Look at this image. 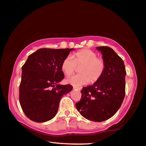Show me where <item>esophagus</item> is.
Instances as JSON below:
<instances>
[{"label": "esophagus", "mask_w": 146, "mask_h": 146, "mask_svg": "<svg viewBox=\"0 0 146 146\" xmlns=\"http://www.w3.org/2000/svg\"><path fill=\"white\" fill-rule=\"evenodd\" d=\"M73 89H76V90H81V88H79V87H75V86L73 87Z\"/></svg>", "instance_id": "34e87169"}]
</instances>
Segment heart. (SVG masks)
Returning <instances> with one entry per match:
<instances>
[{
    "instance_id": "obj_1",
    "label": "heart",
    "mask_w": 146,
    "mask_h": 146,
    "mask_svg": "<svg viewBox=\"0 0 146 146\" xmlns=\"http://www.w3.org/2000/svg\"><path fill=\"white\" fill-rule=\"evenodd\" d=\"M80 74L71 76L66 82L73 86L78 87L88 84L90 82H98L105 73L106 63L104 58L98 56L93 50L81 49L76 52L72 56L65 58L61 64V70L64 75L69 76L73 74L77 67Z\"/></svg>"
}]
</instances>
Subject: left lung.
<instances>
[{"label":"left lung","mask_w":146,"mask_h":146,"mask_svg":"<svg viewBox=\"0 0 146 146\" xmlns=\"http://www.w3.org/2000/svg\"><path fill=\"white\" fill-rule=\"evenodd\" d=\"M97 49L106 61L105 71L98 82L82 88L81 99L75 105L85 118L99 122L114 115L123 103L126 71L123 61L112 48L102 46Z\"/></svg>","instance_id":"left-lung-1"}]
</instances>
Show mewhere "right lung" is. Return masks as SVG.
<instances>
[{
    "mask_svg": "<svg viewBox=\"0 0 146 146\" xmlns=\"http://www.w3.org/2000/svg\"><path fill=\"white\" fill-rule=\"evenodd\" d=\"M73 48H43L29 55L22 67L19 102L25 114L36 122L52 119L70 84L58 83L64 78L61 64Z\"/></svg>",
    "mask_w": 146,
    "mask_h": 146,
    "instance_id": "add662e5",
    "label": "right lung"
}]
</instances>
